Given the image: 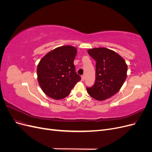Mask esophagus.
<instances>
[{
  "label": "esophagus",
  "instance_id": "1",
  "mask_svg": "<svg viewBox=\"0 0 152 152\" xmlns=\"http://www.w3.org/2000/svg\"><path fill=\"white\" fill-rule=\"evenodd\" d=\"M84 79H85L84 75H82V76H81V80H82V81H84Z\"/></svg>",
  "mask_w": 152,
  "mask_h": 152
}]
</instances>
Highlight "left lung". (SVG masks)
<instances>
[{
	"label": "left lung",
	"instance_id": "left-lung-1",
	"mask_svg": "<svg viewBox=\"0 0 152 152\" xmlns=\"http://www.w3.org/2000/svg\"><path fill=\"white\" fill-rule=\"evenodd\" d=\"M87 53L96 61V80L87 93L96 100L110 98L121 89L127 77V65L116 52L104 48H93Z\"/></svg>",
	"mask_w": 152,
	"mask_h": 152
}]
</instances>
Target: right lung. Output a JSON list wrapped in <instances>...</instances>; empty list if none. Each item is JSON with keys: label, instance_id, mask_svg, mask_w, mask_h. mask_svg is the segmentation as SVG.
<instances>
[{"label": "right lung", "instance_id": "obj_1", "mask_svg": "<svg viewBox=\"0 0 152 152\" xmlns=\"http://www.w3.org/2000/svg\"><path fill=\"white\" fill-rule=\"evenodd\" d=\"M77 49L65 45L53 49L41 59L37 66V79L44 93L54 99L70 94L81 77L75 72L73 61Z\"/></svg>", "mask_w": 152, "mask_h": 152}]
</instances>
